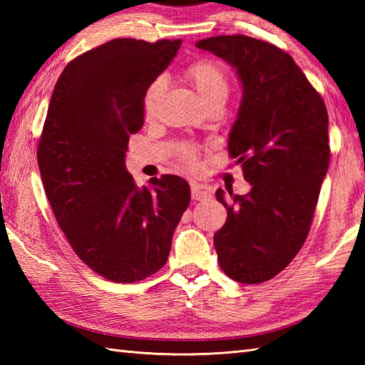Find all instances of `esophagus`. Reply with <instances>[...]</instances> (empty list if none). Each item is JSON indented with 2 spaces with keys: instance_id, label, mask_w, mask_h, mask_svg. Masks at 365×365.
Listing matches in <instances>:
<instances>
[{
  "instance_id": "34e87169",
  "label": "esophagus",
  "mask_w": 365,
  "mask_h": 365,
  "mask_svg": "<svg viewBox=\"0 0 365 365\" xmlns=\"http://www.w3.org/2000/svg\"><path fill=\"white\" fill-rule=\"evenodd\" d=\"M208 196H210V191H207L202 185L199 183H191V197L195 200H205Z\"/></svg>"
}]
</instances>
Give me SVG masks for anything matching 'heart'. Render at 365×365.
<instances>
[{"label":"heart","mask_w":365,"mask_h":365,"mask_svg":"<svg viewBox=\"0 0 365 365\" xmlns=\"http://www.w3.org/2000/svg\"><path fill=\"white\" fill-rule=\"evenodd\" d=\"M185 76H187L188 83L195 89L196 96L204 106L216 102V100H224V102L227 100L230 83L226 68L222 66L213 63V61H199V63H195L188 67ZM161 92L163 81L160 78L153 80L147 86L143 97V111L147 119L155 114Z\"/></svg>","instance_id":"obj_1"}]
</instances>
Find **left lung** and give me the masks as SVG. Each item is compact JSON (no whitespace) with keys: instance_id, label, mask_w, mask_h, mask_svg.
<instances>
[{"instance_id":"1","label":"left lung","mask_w":365,"mask_h":365,"mask_svg":"<svg viewBox=\"0 0 365 365\" xmlns=\"http://www.w3.org/2000/svg\"><path fill=\"white\" fill-rule=\"evenodd\" d=\"M237 71L242 102L227 149L251 183L247 195L218 188L226 224L213 237L221 269L260 284L289 265L304 245L329 165L328 111L289 53L247 36L202 38Z\"/></svg>"}]
</instances>
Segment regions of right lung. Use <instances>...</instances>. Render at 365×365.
I'll list each match as a JSON object with an SVG mask.
<instances>
[{
	"label": "right lung",
	"mask_w": 365,
	"mask_h": 365,
	"mask_svg": "<svg viewBox=\"0 0 365 365\" xmlns=\"http://www.w3.org/2000/svg\"><path fill=\"white\" fill-rule=\"evenodd\" d=\"M180 43L114 38L71 61L51 94L37 150L43 190L72 250L108 281L131 284L163 268L190 204L182 177L138 188L125 168L144 92Z\"/></svg>",
	"instance_id": "add662e5"
}]
</instances>
